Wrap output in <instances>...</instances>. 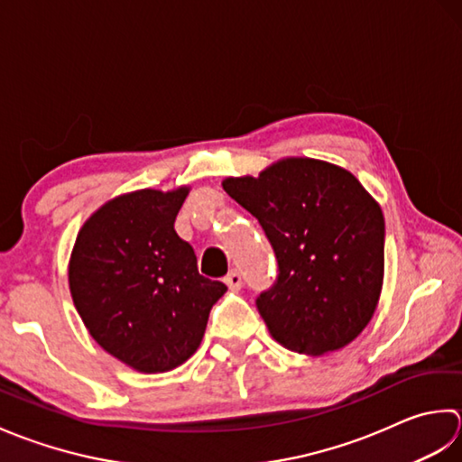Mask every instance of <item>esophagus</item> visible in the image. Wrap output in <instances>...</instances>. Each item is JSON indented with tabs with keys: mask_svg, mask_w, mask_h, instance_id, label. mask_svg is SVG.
<instances>
[{
	"mask_svg": "<svg viewBox=\"0 0 462 462\" xmlns=\"http://www.w3.org/2000/svg\"><path fill=\"white\" fill-rule=\"evenodd\" d=\"M225 285H227L231 291H239L243 285V279H241V273L239 271H231L227 277H225Z\"/></svg>",
	"mask_w": 462,
	"mask_h": 462,
	"instance_id": "1",
	"label": "esophagus"
}]
</instances>
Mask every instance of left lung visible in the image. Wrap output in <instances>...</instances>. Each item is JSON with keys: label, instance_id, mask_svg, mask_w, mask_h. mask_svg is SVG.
<instances>
[{"label": "left lung", "instance_id": "8db88e82", "mask_svg": "<svg viewBox=\"0 0 462 462\" xmlns=\"http://www.w3.org/2000/svg\"><path fill=\"white\" fill-rule=\"evenodd\" d=\"M223 189L247 209L275 251V285L257 297L271 337L325 355L369 325L384 275V217L346 169L287 157L259 177H227Z\"/></svg>", "mask_w": 462, "mask_h": 462}]
</instances>
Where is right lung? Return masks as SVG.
<instances>
[{
  "label": "right lung",
  "instance_id": "obj_1",
  "mask_svg": "<svg viewBox=\"0 0 462 462\" xmlns=\"http://www.w3.org/2000/svg\"><path fill=\"white\" fill-rule=\"evenodd\" d=\"M189 187L139 189L107 201L83 223L69 259V291L101 349L139 373H165L199 349L221 281L197 271L175 233Z\"/></svg>",
  "mask_w": 462,
  "mask_h": 462
}]
</instances>
